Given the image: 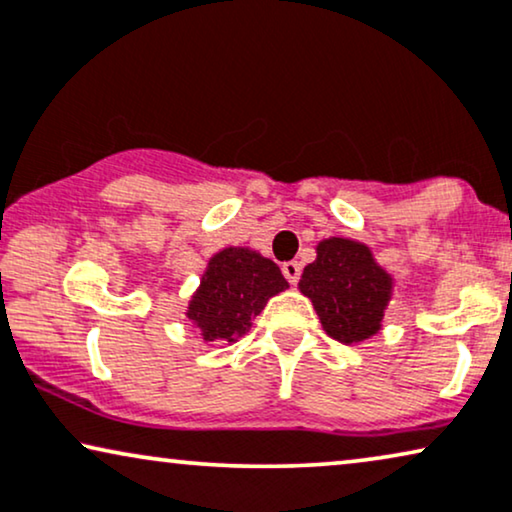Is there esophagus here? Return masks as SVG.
Segmentation results:
<instances>
[{
	"label": "esophagus",
	"instance_id": "1",
	"mask_svg": "<svg viewBox=\"0 0 512 512\" xmlns=\"http://www.w3.org/2000/svg\"><path fill=\"white\" fill-rule=\"evenodd\" d=\"M299 274H302V264H299V262L292 260V262H285L283 264V276L288 278L292 285L299 281Z\"/></svg>",
	"mask_w": 512,
	"mask_h": 512
}]
</instances>
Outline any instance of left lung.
Wrapping results in <instances>:
<instances>
[{"label": "left lung", "instance_id": "8db88e82", "mask_svg": "<svg viewBox=\"0 0 512 512\" xmlns=\"http://www.w3.org/2000/svg\"><path fill=\"white\" fill-rule=\"evenodd\" d=\"M299 292L311 299L327 335L351 346L381 330L393 276L365 243L330 236L316 245V260L304 267Z\"/></svg>", "mask_w": 512, "mask_h": 512}]
</instances>
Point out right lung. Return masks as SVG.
Here are the masks:
<instances>
[{
    "mask_svg": "<svg viewBox=\"0 0 512 512\" xmlns=\"http://www.w3.org/2000/svg\"><path fill=\"white\" fill-rule=\"evenodd\" d=\"M288 288L281 269L252 248L229 245L215 252L187 304V318L203 342L234 344L278 292Z\"/></svg>",
    "mask_w": 512,
    "mask_h": 512,
    "instance_id": "1",
    "label": "right lung"
}]
</instances>
